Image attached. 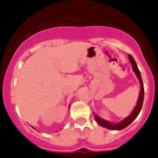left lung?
<instances>
[{
    "mask_svg": "<svg viewBox=\"0 0 158 158\" xmlns=\"http://www.w3.org/2000/svg\"><path fill=\"white\" fill-rule=\"evenodd\" d=\"M128 57H129V60L132 64V69L133 71L135 72V75L137 76L139 81L140 84V91H139V98H138L137 103L135 105V108L133 109L132 112L130 113V115H128L127 117H125L124 120H122L121 121L118 123L111 122V121H108L106 120H104L102 118H101L99 115H98L97 114L94 112V118L99 125L102 126L104 128H106L108 130H120L125 129L130 125L131 123L134 121V120L137 118V116L139 114L140 110L142 109L143 106V97H144V89H143V84L142 77H141V74H140V71L139 68L137 66V64L135 62V59L133 58V56L131 55H128Z\"/></svg>",
    "mask_w": 158,
    "mask_h": 158,
    "instance_id": "1",
    "label": "left lung"
}]
</instances>
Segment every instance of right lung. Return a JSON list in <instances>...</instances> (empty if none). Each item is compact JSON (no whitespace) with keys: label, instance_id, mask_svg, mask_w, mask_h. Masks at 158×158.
Masks as SVG:
<instances>
[{"label":"right lung","instance_id":"obj_1","mask_svg":"<svg viewBox=\"0 0 158 158\" xmlns=\"http://www.w3.org/2000/svg\"><path fill=\"white\" fill-rule=\"evenodd\" d=\"M32 127H33V126H32ZM33 129H34V128H33Z\"/></svg>","mask_w":158,"mask_h":158}]
</instances>
